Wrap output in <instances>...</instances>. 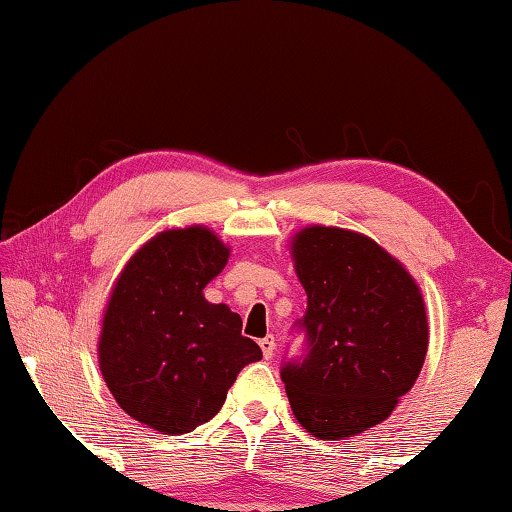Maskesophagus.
I'll use <instances>...</instances> for the list:
<instances>
[{
  "mask_svg": "<svg viewBox=\"0 0 512 512\" xmlns=\"http://www.w3.org/2000/svg\"><path fill=\"white\" fill-rule=\"evenodd\" d=\"M259 348H262L264 359H271L273 352H275V339H273V336H266V339L259 341Z\"/></svg>",
  "mask_w": 512,
  "mask_h": 512,
  "instance_id": "esophagus-1",
  "label": "esophagus"
}]
</instances>
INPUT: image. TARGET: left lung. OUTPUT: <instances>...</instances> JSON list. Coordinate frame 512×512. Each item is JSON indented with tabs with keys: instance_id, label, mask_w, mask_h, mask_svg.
<instances>
[{
	"instance_id": "left-lung-1",
	"label": "left lung",
	"mask_w": 512,
	"mask_h": 512,
	"mask_svg": "<svg viewBox=\"0 0 512 512\" xmlns=\"http://www.w3.org/2000/svg\"><path fill=\"white\" fill-rule=\"evenodd\" d=\"M307 291L296 320L305 350L280 377L296 420L311 436H357L393 413L418 379L429 325L418 284L375 241L311 225L293 239Z\"/></svg>"
}]
</instances>
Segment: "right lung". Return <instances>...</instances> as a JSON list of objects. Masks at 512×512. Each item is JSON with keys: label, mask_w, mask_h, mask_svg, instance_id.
<instances>
[{"label": "right lung", "mask_w": 512, "mask_h": 512, "mask_svg": "<svg viewBox=\"0 0 512 512\" xmlns=\"http://www.w3.org/2000/svg\"><path fill=\"white\" fill-rule=\"evenodd\" d=\"M230 250L212 230H167L133 255L103 314L99 366L131 418L162 433H189L221 411L241 368L262 350L241 318L203 298Z\"/></svg>", "instance_id": "add662e5"}]
</instances>
